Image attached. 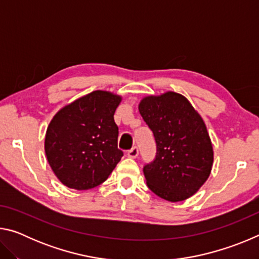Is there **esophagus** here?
<instances>
[{
    "label": "esophagus",
    "mask_w": 259,
    "mask_h": 259,
    "mask_svg": "<svg viewBox=\"0 0 259 259\" xmlns=\"http://www.w3.org/2000/svg\"><path fill=\"white\" fill-rule=\"evenodd\" d=\"M139 154V151H138V147H133L131 150L128 151V156L131 157V159H136V157L138 156Z\"/></svg>",
    "instance_id": "34e87169"
}]
</instances>
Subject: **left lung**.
<instances>
[{
    "label": "left lung",
    "mask_w": 259,
    "mask_h": 259,
    "mask_svg": "<svg viewBox=\"0 0 259 259\" xmlns=\"http://www.w3.org/2000/svg\"><path fill=\"white\" fill-rule=\"evenodd\" d=\"M138 109L156 143L154 161L143 169L148 188L170 202L191 198L208 179L213 162L202 117L174 91L143 98Z\"/></svg>",
    "instance_id": "1"
}]
</instances>
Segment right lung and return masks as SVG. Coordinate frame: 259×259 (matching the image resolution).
Segmentation results:
<instances>
[{"instance_id": "right-lung-1", "label": "right lung", "mask_w": 259, "mask_h": 259, "mask_svg": "<svg viewBox=\"0 0 259 259\" xmlns=\"http://www.w3.org/2000/svg\"><path fill=\"white\" fill-rule=\"evenodd\" d=\"M122 97L96 90L57 112L48 125L45 150L57 178L74 190L100 185L119 163L114 113Z\"/></svg>"}]
</instances>
